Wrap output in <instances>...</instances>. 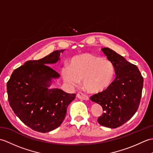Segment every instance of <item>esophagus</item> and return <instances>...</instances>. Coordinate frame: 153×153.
Returning <instances> with one entry per match:
<instances>
[{"label": "esophagus", "mask_w": 153, "mask_h": 153, "mask_svg": "<svg viewBox=\"0 0 153 153\" xmlns=\"http://www.w3.org/2000/svg\"><path fill=\"white\" fill-rule=\"evenodd\" d=\"M77 97L80 99H83V100H89V97L86 95L85 94H84L82 92H77Z\"/></svg>", "instance_id": "1"}]
</instances>
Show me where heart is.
I'll return each instance as SVG.
<instances>
[{
    "label": "heart",
    "instance_id": "heart-1",
    "mask_svg": "<svg viewBox=\"0 0 153 153\" xmlns=\"http://www.w3.org/2000/svg\"><path fill=\"white\" fill-rule=\"evenodd\" d=\"M64 80L72 86H78L83 81V87L89 93L104 91L111 85L115 75L114 64L107 58L90 54L73 58L70 68L62 69Z\"/></svg>",
    "mask_w": 153,
    "mask_h": 153
}]
</instances>
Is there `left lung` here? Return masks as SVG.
I'll list each match as a JSON object with an SVG mask.
<instances>
[{
	"mask_svg": "<svg viewBox=\"0 0 153 153\" xmlns=\"http://www.w3.org/2000/svg\"><path fill=\"white\" fill-rule=\"evenodd\" d=\"M101 50L114 64L116 77L108 89L93 95L90 99L102 107L104 112L97 120L99 124L116 128L128 122L137 112L143 77L138 68L121 55L108 48Z\"/></svg>",
	"mask_w": 153,
	"mask_h": 153,
	"instance_id": "8db88e82",
	"label": "left lung"
}]
</instances>
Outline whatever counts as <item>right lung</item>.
I'll return each instance as SVG.
<instances>
[{
  "label": "right lung",
  "instance_id": "right-lung-1",
  "mask_svg": "<svg viewBox=\"0 0 153 153\" xmlns=\"http://www.w3.org/2000/svg\"><path fill=\"white\" fill-rule=\"evenodd\" d=\"M64 50L55 51L37 60H29L13 71L7 82L8 100L21 121L35 131L57 128L66 117L68 106L76 98L58 89H48L51 79L59 77L47 65L56 63Z\"/></svg>",
  "mask_w": 153,
  "mask_h": 153
}]
</instances>
